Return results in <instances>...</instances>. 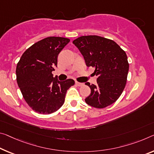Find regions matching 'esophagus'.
<instances>
[{"instance_id":"1","label":"esophagus","mask_w":154,"mask_h":154,"mask_svg":"<svg viewBox=\"0 0 154 154\" xmlns=\"http://www.w3.org/2000/svg\"><path fill=\"white\" fill-rule=\"evenodd\" d=\"M75 84H76L77 86H83V83H80V82H75Z\"/></svg>"}]
</instances>
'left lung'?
<instances>
[{"label":"left lung","mask_w":154,"mask_h":154,"mask_svg":"<svg viewBox=\"0 0 154 154\" xmlns=\"http://www.w3.org/2000/svg\"><path fill=\"white\" fill-rule=\"evenodd\" d=\"M88 67L95 68L97 84L86 83L91 93L86 103L103 108L114 103L125 88L129 71L125 51L114 41L98 35L81 36L73 40Z\"/></svg>","instance_id":"obj_1"}]
</instances>
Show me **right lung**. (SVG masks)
<instances>
[{
	"instance_id": "add662e5",
	"label": "right lung",
	"mask_w": 154,
	"mask_h": 154,
	"mask_svg": "<svg viewBox=\"0 0 154 154\" xmlns=\"http://www.w3.org/2000/svg\"><path fill=\"white\" fill-rule=\"evenodd\" d=\"M70 42L68 38L48 37L27 48L16 67V80L26 103L38 113L48 114L64 103L66 93L75 81L60 82L52 74L57 56Z\"/></svg>"
}]
</instances>
